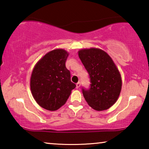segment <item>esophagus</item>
Here are the masks:
<instances>
[{"label": "esophagus", "instance_id": "1", "mask_svg": "<svg viewBox=\"0 0 149 149\" xmlns=\"http://www.w3.org/2000/svg\"><path fill=\"white\" fill-rule=\"evenodd\" d=\"M81 86V83H77V84H76V87H77V89H78V88H79V87Z\"/></svg>", "mask_w": 149, "mask_h": 149}]
</instances>
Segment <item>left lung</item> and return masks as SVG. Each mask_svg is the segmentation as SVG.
Segmentation results:
<instances>
[{
    "instance_id": "left-lung-1",
    "label": "left lung",
    "mask_w": 149,
    "mask_h": 149,
    "mask_svg": "<svg viewBox=\"0 0 149 149\" xmlns=\"http://www.w3.org/2000/svg\"><path fill=\"white\" fill-rule=\"evenodd\" d=\"M78 54L90 78V88L83 89L85 100L95 111L109 109L121 93L122 80L119 70L109 55L100 49H83Z\"/></svg>"
}]
</instances>
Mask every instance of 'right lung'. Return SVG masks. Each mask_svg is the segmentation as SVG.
I'll return each instance as SVG.
<instances>
[{"label":"right lung","instance_id":"1","mask_svg":"<svg viewBox=\"0 0 149 149\" xmlns=\"http://www.w3.org/2000/svg\"><path fill=\"white\" fill-rule=\"evenodd\" d=\"M68 52L56 49L47 53L34 66L30 78L32 96L40 107L50 111L62 107L76 85L66 67Z\"/></svg>","mask_w":149,"mask_h":149}]
</instances>
